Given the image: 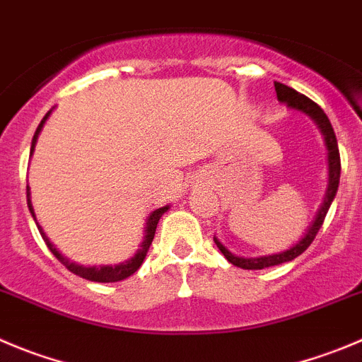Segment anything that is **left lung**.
I'll return each mask as SVG.
<instances>
[{
	"mask_svg": "<svg viewBox=\"0 0 362 362\" xmlns=\"http://www.w3.org/2000/svg\"><path fill=\"white\" fill-rule=\"evenodd\" d=\"M275 90H276V98H279L282 103H288L291 109L296 110H302V112L309 114L318 127L322 128L323 135H325V143L327 148H329V189H327V194H325V200H323V205L320 207L318 214H316V219L313 221V225L309 227L307 234L303 235L302 241L296 243L293 248L286 250L282 253H275V255H268V257H257V259H245V257H238L234 253L228 252L218 239L214 238V243L218 245V248L221 250V253L227 257L228 262H232L234 266L243 269H264L269 268V266H276V264H282V262H289L293 259H296L298 255H302L307 248L310 246V243L314 241L318 230L322 228L323 221H325V216L329 212L330 204H332L334 197H336L337 192V185H339V175H341V157H339V148H337V139H336V134H334V128L330 124L329 117L327 114L323 112V109L320 107L318 103H314L313 100L305 96V94H300L296 93L295 89L291 87L284 86V83L275 82Z\"/></svg>",
	"mask_w": 362,
	"mask_h": 362,
	"instance_id": "8db88e82",
	"label": "left lung"
}]
</instances>
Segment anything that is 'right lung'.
I'll return each instance as SVG.
<instances>
[{"mask_svg": "<svg viewBox=\"0 0 362 362\" xmlns=\"http://www.w3.org/2000/svg\"><path fill=\"white\" fill-rule=\"evenodd\" d=\"M48 116H49V112L42 117L40 124H39V127H37L35 135H33V139H32V151H33V146H35L37 135H39L40 128H42L44 121L48 119ZM28 191H30V189L26 187V202H28V209H30V212H32V216H33V209H32V202H30V192ZM165 211H168V207L157 209V211L151 212V216H150V218H148V223H146V225H148V227H146V235H144V241H143V245H141L139 252L135 253V255L132 259H128L127 262H121V264H117V266H100V268L93 266V268H86V266L74 264V262H71L69 259L64 257L62 253H60L59 250H57L55 246H53L52 243H49V239L46 238V234H44L42 228H40L39 225H37V228H39V232H40V235H42V239H44V243H46V246H48V248L52 250L53 255H55V257L59 259V261L62 262V264L66 266V268L69 269L71 273L82 276V279H86V280H90V282H119V280H124V279H127V276L134 275V273L137 272V269H139V266L143 264L144 257H146L148 248H150L151 241H153V238H155V228H157L158 219L162 218V214H164Z\"/></svg>", "mask_w": 362, "mask_h": 362, "instance_id": "right-lung-1", "label": "right lung"}]
</instances>
